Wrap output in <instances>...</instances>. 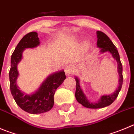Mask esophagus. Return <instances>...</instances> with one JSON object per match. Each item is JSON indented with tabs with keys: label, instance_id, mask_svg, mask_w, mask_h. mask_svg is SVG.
I'll list each match as a JSON object with an SVG mask.
<instances>
[{
	"label": "esophagus",
	"instance_id": "1",
	"mask_svg": "<svg viewBox=\"0 0 134 134\" xmlns=\"http://www.w3.org/2000/svg\"><path fill=\"white\" fill-rule=\"evenodd\" d=\"M65 72L67 75H69L71 74V73L73 72V67L71 65H67L65 68Z\"/></svg>",
	"mask_w": 134,
	"mask_h": 134
}]
</instances>
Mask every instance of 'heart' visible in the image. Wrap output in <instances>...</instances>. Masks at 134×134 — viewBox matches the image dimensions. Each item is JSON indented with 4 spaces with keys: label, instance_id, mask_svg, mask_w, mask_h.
Here are the masks:
<instances>
[{
    "label": "heart",
    "instance_id": "obj_1",
    "mask_svg": "<svg viewBox=\"0 0 134 134\" xmlns=\"http://www.w3.org/2000/svg\"><path fill=\"white\" fill-rule=\"evenodd\" d=\"M88 46H89V43H88V42H85V43H84V47H85V48H87V47H88Z\"/></svg>",
    "mask_w": 134,
    "mask_h": 134
}]
</instances>
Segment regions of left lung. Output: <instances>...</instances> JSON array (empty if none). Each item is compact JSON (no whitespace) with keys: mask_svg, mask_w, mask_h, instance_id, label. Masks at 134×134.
<instances>
[{"mask_svg":"<svg viewBox=\"0 0 134 134\" xmlns=\"http://www.w3.org/2000/svg\"><path fill=\"white\" fill-rule=\"evenodd\" d=\"M97 47L100 48V53L110 52L112 54L113 58L117 61L118 63V73L119 75V85L116 88V91L111 94H106L102 95L97 102H91L87 99V97L82 91V88L80 87L79 80L75 77L76 81V91L75 97L77 102L81 104L83 107L88 108H100L108 107L110 105L116 98L118 97V94L122 88V83H123V75H122V65L120 59L119 53H118L117 48L114 45L112 41L109 37L103 32L100 31H97Z\"/></svg>","mask_w":134,"mask_h":134,"instance_id":"1","label":"left lung"}]
</instances>
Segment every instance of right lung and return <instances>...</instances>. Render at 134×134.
<instances>
[{
	"mask_svg": "<svg viewBox=\"0 0 134 134\" xmlns=\"http://www.w3.org/2000/svg\"><path fill=\"white\" fill-rule=\"evenodd\" d=\"M37 33L32 32L25 35L15 48L11 56V67L9 72L10 88L17 105L28 113L36 114L46 112L53 107V97L56 89L66 79L64 71L50 75L32 94H25L18 88L16 80L18 77V63L22 58V52L26 48H34L40 45Z\"/></svg>",
	"mask_w": 134,
	"mask_h": 134,
	"instance_id": "right-lung-1",
	"label": "right lung"
}]
</instances>
